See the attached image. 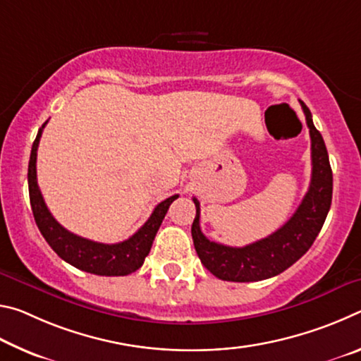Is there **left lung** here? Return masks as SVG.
Returning <instances> with one entry per match:
<instances>
[{
    "instance_id": "8db88e82",
    "label": "left lung",
    "mask_w": 361,
    "mask_h": 361,
    "mask_svg": "<svg viewBox=\"0 0 361 361\" xmlns=\"http://www.w3.org/2000/svg\"><path fill=\"white\" fill-rule=\"evenodd\" d=\"M310 133L312 178L309 191L288 221L258 242L245 247H228L207 239L200 231V204H195L191 234L202 264L213 276L228 282H258L279 276L295 264L312 247L331 207L333 172L322 133L315 129L310 109L301 102Z\"/></svg>"
}]
</instances>
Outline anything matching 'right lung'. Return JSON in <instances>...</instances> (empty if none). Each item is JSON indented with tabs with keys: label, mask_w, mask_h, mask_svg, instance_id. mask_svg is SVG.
Listing matches in <instances>:
<instances>
[{
	"label": "right lung",
	"mask_w": 361,
	"mask_h": 361,
	"mask_svg": "<svg viewBox=\"0 0 361 361\" xmlns=\"http://www.w3.org/2000/svg\"><path fill=\"white\" fill-rule=\"evenodd\" d=\"M46 124L47 121L38 130L28 162L30 204H32L35 221L38 224L42 237L60 258L84 272L108 277L129 276V274L135 272L137 269L142 267L145 258L148 256L152 240H154L157 231L161 228L162 219L166 216L170 204L178 195L175 194L172 197L162 200L161 204H157L148 221L124 242L108 245V243L94 242L73 234V232L66 231L62 224L57 223V219L49 212L39 191L38 180H36V152H38L39 138Z\"/></svg>",
	"instance_id": "1"
}]
</instances>
